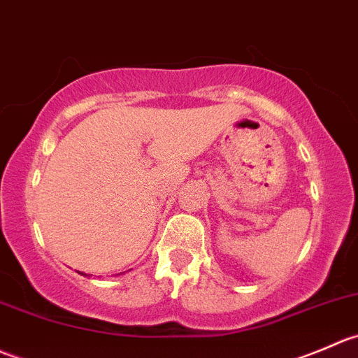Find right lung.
I'll return each mask as SVG.
<instances>
[{
    "label": "right lung",
    "mask_w": 358,
    "mask_h": 358,
    "mask_svg": "<svg viewBox=\"0 0 358 358\" xmlns=\"http://www.w3.org/2000/svg\"><path fill=\"white\" fill-rule=\"evenodd\" d=\"M81 275H83V273H81Z\"/></svg>",
    "instance_id": "obj_1"
}]
</instances>
